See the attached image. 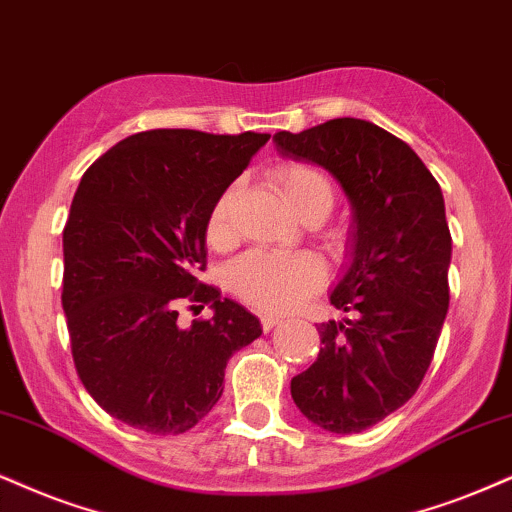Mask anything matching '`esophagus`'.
Here are the masks:
<instances>
[{
    "label": "esophagus",
    "mask_w": 512,
    "mask_h": 512,
    "mask_svg": "<svg viewBox=\"0 0 512 512\" xmlns=\"http://www.w3.org/2000/svg\"><path fill=\"white\" fill-rule=\"evenodd\" d=\"M280 323V318H277V315H261V327L263 330H273V327Z\"/></svg>",
    "instance_id": "obj_1"
}]
</instances>
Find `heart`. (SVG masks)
<instances>
[{"mask_svg":"<svg viewBox=\"0 0 512 512\" xmlns=\"http://www.w3.org/2000/svg\"><path fill=\"white\" fill-rule=\"evenodd\" d=\"M270 182L285 204L306 223H320L337 204V192L330 178L311 163L282 161L270 170ZM237 185H227L206 213L204 235L213 249H227L237 239ZM327 251L344 256L351 246L349 232L332 227L323 235ZM227 289L244 304L258 311L285 313L301 306L325 285V266L318 256L306 254H268L249 251L230 263L225 273Z\"/></svg>","mask_w":512,"mask_h":512,"instance_id":"b5f03b06","label":"heart"}]
</instances>
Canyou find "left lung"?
<instances>
[{
    "mask_svg": "<svg viewBox=\"0 0 512 512\" xmlns=\"http://www.w3.org/2000/svg\"><path fill=\"white\" fill-rule=\"evenodd\" d=\"M275 144L330 170L356 211L353 263L330 296L351 318L318 325L323 346L292 399L327 432H363L418 391L437 349L451 299L441 187L406 142L361 118L282 130Z\"/></svg>",
    "mask_w": 512,
    "mask_h": 512,
    "instance_id": "obj_1",
    "label": "left lung"
}]
</instances>
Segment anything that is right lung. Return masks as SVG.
Masks as SVG:
<instances>
[{
  "label": "right lung",
  "instance_id": "obj_1",
  "mask_svg": "<svg viewBox=\"0 0 512 512\" xmlns=\"http://www.w3.org/2000/svg\"><path fill=\"white\" fill-rule=\"evenodd\" d=\"M268 140L251 130H144L82 175L63 227L73 363L92 399L135 430H192L223 394L232 353L261 334L256 315L199 273L208 208ZM182 305L217 313L182 328Z\"/></svg>",
  "mask_w": 512,
  "mask_h": 512
}]
</instances>
